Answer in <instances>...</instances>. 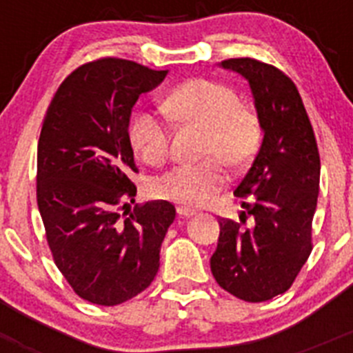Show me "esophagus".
I'll return each instance as SVG.
<instances>
[{"mask_svg":"<svg viewBox=\"0 0 353 353\" xmlns=\"http://www.w3.org/2000/svg\"><path fill=\"white\" fill-rule=\"evenodd\" d=\"M176 214H179L180 217H192V215H194L196 212H194V210H191V208L179 207V208H176Z\"/></svg>","mask_w":353,"mask_h":353,"instance_id":"esophagus-1","label":"esophagus"}]
</instances>
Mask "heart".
Here are the masks:
<instances>
[{"label":"heart","mask_w":353,"mask_h":353,"mask_svg":"<svg viewBox=\"0 0 353 353\" xmlns=\"http://www.w3.org/2000/svg\"><path fill=\"white\" fill-rule=\"evenodd\" d=\"M162 111L170 118L205 130L203 155L198 164H180L155 180L154 192L185 207H199L226 183V170L245 166L260 143V123L242 105L233 88L208 79H191L166 97ZM132 150L146 164H161L168 157L170 134L166 121L154 113H138L129 127Z\"/></svg>","instance_id":"obj_1"}]
</instances>
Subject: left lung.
Wrapping results in <instances>:
<instances>
[{
	"label": "left lung",
	"instance_id": "left-lung-1",
	"mask_svg": "<svg viewBox=\"0 0 353 353\" xmlns=\"http://www.w3.org/2000/svg\"><path fill=\"white\" fill-rule=\"evenodd\" d=\"M221 67L239 72L251 86L263 139L233 194L251 198L242 223L219 219L210 269L221 288L245 302H263L292 286L310 258L311 224L320 189V155L297 86L285 72L252 58Z\"/></svg>",
	"mask_w": 353,
	"mask_h": 353
}]
</instances>
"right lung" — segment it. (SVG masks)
I'll list each match as a JSON object with an SVG mask.
<instances>
[{
    "label": "right lung",
    "mask_w": 353,
    "mask_h": 353,
    "mask_svg": "<svg viewBox=\"0 0 353 353\" xmlns=\"http://www.w3.org/2000/svg\"><path fill=\"white\" fill-rule=\"evenodd\" d=\"M166 76L120 58L90 61L60 84L43 118L37 203L56 267L92 304L130 301L157 276L174 207L157 199L127 217L120 210L136 196L130 113Z\"/></svg>",
    "instance_id": "obj_1"
}]
</instances>
